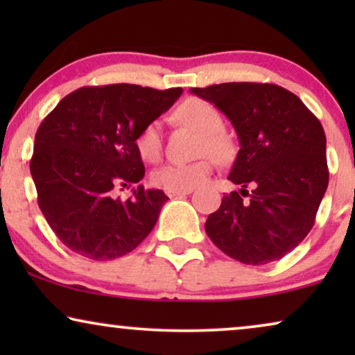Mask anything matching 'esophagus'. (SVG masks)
Returning a JSON list of instances; mask_svg holds the SVG:
<instances>
[{"mask_svg":"<svg viewBox=\"0 0 355 355\" xmlns=\"http://www.w3.org/2000/svg\"><path fill=\"white\" fill-rule=\"evenodd\" d=\"M192 192V189H184V191H166V196L169 198L173 197H179V196H189Z\"/></svg>","mask_w":355,"mask_h":355,"instance_id":"1","label":"esophagus"}]
</instances>
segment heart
Here are the masks:
<instances>
[{"mask_svg":"<svg viewBox=\"0 0 355 355\" xmlns=\"http://www.w3.org/2000/svg\"><path fill=\"white\" fill-rule=\"evenodd\" d=\"M176 116L182 123H187L200 130L203 139L200 142L202 155H213L216 158H225L230 152V144L223 135L225 121L220 111L210 101L200 98L186 100L179 106ZM135 147L145 162H158L163 152V132L162 123L152 121L140 130L135 139ZM213 169V159L203 158L193 163H168L155 169L152 181L155 186L166 191H184L193 189L208 178Z\"/></svg>","mask_w":355,"mask_h":355,"instance_id":"obj_1","label":"heart"}]
</instances>
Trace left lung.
<instances>
[{"label":"left lung","instance_id":"8db88e82","mask_svg":"<svg viewBox=\"0 0 355 355\" xmlns=\"http://www.w3.org/2000/svg\"><path fill=\"white\" fill-rule=\"evenodd\" d=\"M191 92L227 116L241 144L230 181L242 189L208 216V237L241 263L283 259L312 230L327 192L322 124L297 95L275 84L226 82Z\"/></svg>","mask_w":355,"mask_h":355}]
</instances>
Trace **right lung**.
I'll list each match as a JSON object with an SVG mask.
<instances>
[{
	"label": "right lung",
	"mask_w": 355,
	"mask_h": 355,
	"mask_svg": "<svg viewBox=\"0 0 355 355\" xmlns=\"http://www.w3.org/2000/svg\"><path fill=\"white\" fill-rule=\"evenodd\" d=\"M181 94V87H82L42 121L31 173L38 207L67 249L89 260H114L150 234L168 200L164 192L139 186L128 200L118 192L145 176L139 132Z\"/></svg>",
	"instance_id": "obj_1"
}]
</instances>
